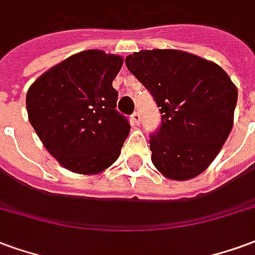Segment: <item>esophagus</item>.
<instances>
[{
  "mask_svg": "<svg viewBox=\"0 0 255 255\" xmlns=\"http://www.w3.org/2000/svg\"><path fill=\"white\" fill-rule=\"evenodd\" d=\"M131 121H133V124H134V125H140V122H141L140 113H133V114H131Z\"/></svg>",
  "mask_w": 255,
  "mask_h": 255,
  "instance_id": "34e87169",
  "label": "esophagus"
}]
</instances>
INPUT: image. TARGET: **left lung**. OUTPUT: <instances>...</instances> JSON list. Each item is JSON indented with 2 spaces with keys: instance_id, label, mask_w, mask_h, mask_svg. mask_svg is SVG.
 Returning a JSON list of instances; mask_svg holds the SVG:
<instances>
[{
  "instance_id": "1",
  "label": "left lung",
  "mask_w": 255,
  "mask_h": 255,
  "mask_svg": "<svg viewBox=\"0 0 255 255\" xmlns=\"http://www.w3.org/2000/svg\"><path fill=\"white\" fill-rule=\"evenodd\" d=\"M125 64L159 107L149 135L152 163L170 179L186 181L215 160L232 129L237 87L219 65L179 50H142Z\"/></svg>"
}]
</instances>
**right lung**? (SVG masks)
I'll use <instances>...</instances> for the list:
<instances>
[{"label": "right lung", "mask_w": 255, "mask_h": 255, "mask_svg": "<svg viewBox=\"0 0 255 255\" xmlns=\"http://www.w3.org/2000/svg\"><path fill=\"white\" fill-rule=\"evenodd\" d=\"M124 59L100 50L74 54L27 92L31 125L50 155L68 170L98 174L114 163L130 125L117 107L113 80Z\"/></svg>", "instance_id": "1"}]
</instances>
